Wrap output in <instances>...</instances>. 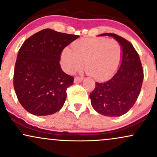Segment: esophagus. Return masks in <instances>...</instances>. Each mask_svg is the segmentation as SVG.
Listing matches in <instances>:
<instances>
[{
  "label": "esophagus",
  "instance_id": "34e87169",
  "mask_svg": "<svg viewBox=\"0 0 157 157\" xmlns=\"http://www.w3.org/2000/svg\"><path fill=\"white\" fill-rule=\"evenodd\" d=\"M83 80V77H77L75 78V80H74V82H81V81Z\"/></svg>",
  "mask_w": 157,
  "mask_h": 157
}]
</instances>
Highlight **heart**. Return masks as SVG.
Segmentation results:
<instances>
[{"mask_svg": "<svg viewBox=\"0 0 157 157\" xmlns=\"http://www.w3.org/2000/svg\"><path fill=\"white\" fill-rule=\"evenodd\" d=\"M121 46L118 41L106 38L82 39L66 48L61 54L63 67L67 72L80 70L86 63V70L96 79L108 77L116 70L121 58Z\"/></svg>", "mask_w": 157, "mask_h": 157, "instance_id": "1", "label": "heart"}]
</instances>
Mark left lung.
I'll use <instances>...</instances> for the list:
<instances>
[{"instance_id": "obj_1", "label": "left lung", "mask_w": 157, "mask_h": 157, "mask_svg": "<svg viewBox=\"0 0 157 157\" xmlns=\"http://www.w3.org/2000/svg\"><path fill=\"white\" fill-rule=\"evenodd\" d=\"M100 36H113L121 46V62L118 71L108 80L96 82L90 94V103L97 113L103 116H123L135 105L142 87L143 70L140 59L133 45L115 33Z\"/></svg>"}]
</instances>
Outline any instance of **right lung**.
Wrapping results in <instances>:
<instances>
[{"label": "right lung", "mask_w": 157, "mask_h": 157, "mask_svg": "<svg viewBox=\"0 0 157 157\" xmlns=\"http://www.w3.org/2000/svg\"><path fill=\"white\" fill-rule=\"evenodd\" d=\"M79 36L41 30L26 39L19 50L14 72L18 101L28 113L48 116L63 106L74 77L62 71V51Z\"/></svg>", "instance_id": "obj_1"}]
</instances>
